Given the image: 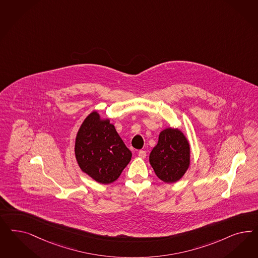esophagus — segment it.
Instances as JSON below:
<instances>
[{
    "label": "esophagus",
    "instance_id": "obj_1",
    "mask_svg": "<svg viewBox=\"0 0 258 258\" xmlns=\"http://www.w3.org/2000/svg\"><path fill=\"white\" fill-rule=\"evenodd\" d=\"M138 155H139V157H140V158H146V156H147L146 152H145V151H143V150H141V151H139Z\"/></svg>",
    "mask_w": 258,
    "mask_h": 258
}]
</instances>
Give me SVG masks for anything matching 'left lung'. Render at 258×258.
Instances as JSON below:
<instances>
[{
  "mask_svg": "<svg viewBox=\"0 0 258 258\" xmlns=\"http://www.w3.org/2000/svg\"><path fill=\"white\" fill-rule=\"evenodd\" d=\"M149 161L158 178L166 183L179 180L190 165V145L181 131L167 128L161 131Z\"/></svg>",
  "mask_w": 258,
  "mask_h": 258,
  "instance_id": "obj_1",
  "label": "left lung"
}]
</instances>
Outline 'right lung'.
Returning <instances> with one entry per match:
<instances>
[{
  "label": "right lung",
  "mask_w": 258,
  "mask_h": 258,
  "mask_svg": "<svg viewBox=\"0 0 258 258\" xmlns=\"http://www.w3.org/2000/svg\"><path fill=\"white\" fill-rule=\"evenodd\" d=\"M75 155L83 172L102 184L116 180L132 158L115 126L97 112L84 119L77 134Z\"/></svg>",
  "instance_id": "add662e5"
}]
</instances>
